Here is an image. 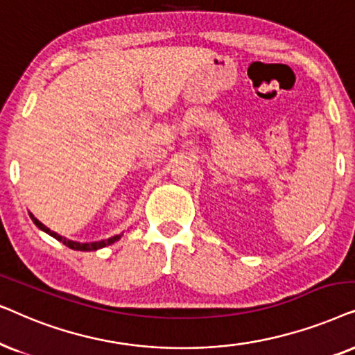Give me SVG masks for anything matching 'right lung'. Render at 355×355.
<instances>
[{
	"mask_svg": "<svg viewBox=\"0 0 355 355\" xmlns=\"http://www.w3.org/2000/svg\"><path fill=\"white\" fill-rule=\"evenodd\" d=\"M31 217H32V220H34V224H35L37 227H39V229H42V230H44V232H46V234H50L51 237H55L56 240H60V242H63V243L66 245V247H69L71 250H79V252H94V250L103 248V247H107V245L115 243L116 240L121 237V235H115V237H112V239H108V240H102V242H94V243H78V242H71V240H66V239L61 237V235L51 232L49 227H45L44 224H42V222L37 220L35 217L32 216V214H31Z\"/></svg>",
	"mask_w": 355,
	"mask_h": 355,
	"instance_id": "obj_1",
	"label": "right lung"
}]
</instances>
